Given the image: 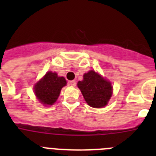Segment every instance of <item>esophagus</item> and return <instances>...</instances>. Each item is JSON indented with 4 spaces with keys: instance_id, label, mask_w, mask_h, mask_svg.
<instances>
[{
    "instance_id": "esophagus-1",
    "label": "esophagus",
    "mask_w": 156,
    "mask_h": 156,
    "mask_svg": "<svg viewBox=\"0 0 156 156\" xmlns=\"http://www.w3.org/2000/svg\"><path fill=\"white\" fill-rule=\"evenodd\" d=\"M69 84L71 85L72 87H76V80H72L69 82Z\"/></svg>"
}]
</instances>
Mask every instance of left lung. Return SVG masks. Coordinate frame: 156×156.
Masks as SVG:
<instances>
[{
    "instance_id": "obj_1",
    "label": "left lung",
    "mask_w": 156,
    "mask_h": 156,
    "mask_svg": "<svg viewBox=\"0 0 156 156\" xmlns=\"http://www.w3.org/2000/svg\"><path fill=\"white\" fill-rule=\"evenodd\" d=\"M77 87L88 105L93 108L105 107L112 94L111 82L94 70L84 73L83 80L77 83Z\"/></svg>"
}]
</instances>
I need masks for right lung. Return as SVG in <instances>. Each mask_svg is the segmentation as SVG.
I'll list each match as a JSON object with an SVG mask.
<instances>
[{
  "label": "right lung",
  "mask_w": 156,
  "mask_h": 156,
  "mask_svg": "<svg viewBox=\"0 0 156 156\" xmlns=\"http://www.w3.org/2000/svg\"><path fill=\"white\" fill-rule=\"evenodd\" d=\"M66 83L64 77L58 76L56 73L49 71L34 85V94L41 104L51 105L57 101L62 88Z\"/></svg>",
  "instance_id": "add662e5"
}]
</instances>
